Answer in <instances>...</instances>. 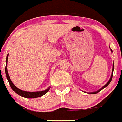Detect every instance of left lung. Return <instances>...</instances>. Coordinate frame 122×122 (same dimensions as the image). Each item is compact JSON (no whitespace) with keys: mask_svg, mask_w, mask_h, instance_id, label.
<instances>
[{"mask_svg":"<svg viewBox=\"0 0 122 122\" xmlns=\"http://www.w3.org/2000/svg\"><path fill=\"white\" fill-rule=\"evenodd\" d=\"M110 48V47H109ZM110 49H111V48H110ZM111 52H112V50L111 49ZM114 63H113V66H112V73H111V77H110V79H109V81L107 82V83H106V84L105 85H104V86H103V87H102L101 88V89H99V90H98L97 91H96V92H89V93H90V94H95V93H98L99 92H100L101 91V90H103V89H104V88H105V87H107V86H108L109 84V83L111 82V80H112V76H113V72H114Z\"/></svg>","mask_w":122,"mask_h":122,"instance_id":"8db88e82","label":"left lung"}]
</instances>
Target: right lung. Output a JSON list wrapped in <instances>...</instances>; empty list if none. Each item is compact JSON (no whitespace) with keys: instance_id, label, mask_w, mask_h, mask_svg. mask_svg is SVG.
<instances>
[{"instance_id":"obj_1","label":"right lung","mask_w":122,"mask_h":122,"mask_svg":"<svg viewBox=\"0 0 122 122\" xmlns=\"http://www.w3.org/2000/svg\"><path fill=\"white\" fill-rule=\"evenodd\" d=\"M8 54L6 56V67H5V73H6V78L8 79V81L9 82V84L11 88L13 89L15 92L18 94L19 95L21 96L22 97L26 98H35L40 97L41 96L44 95L46 94L49 90L50 89V87H49L47 89L43 90V91H40V92H27L24 91V90H22L21 89H18V87H16L15 85L13 84V83L12 81H11V79L9 76L8 74V70H7V62H8Z\"/></svg>"}]
</instances>
